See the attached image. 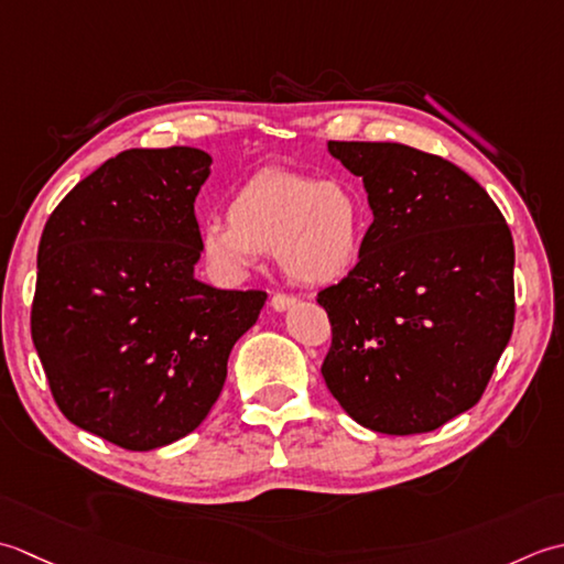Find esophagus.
Instances as JSON below:
<instances>
[{
  "label": "esophagus",
  "mask_w": 564,
  "mask_h": 564,
  "mask_svg": "<svg viewBox=\"0 0 564 564\" xmlns=\"http://www.w3.org/2000/svg\"><path fill=\"white\" fill-rule=\"evenodd\" d=\"M294 304H296V299L290 294H274L270 299V306L274 308V312H286V308H292Z\"/></svg>",
  "instance_id": "esophagus-1"
}]
</instances>
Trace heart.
<instances>
[{
  "instance_id": "1",
  "label": "heart",
  "mask_w": 564,
  "mask_h": 564,
  "mask_svg": "<svg viewBox=\"0 0 564 564\" xmlns=\"http://www.w3.org/2000/svg\"><path fill=\"white\" fill-rule=\"evenodd\" d=\"M228 220L209 218L202 226V252L234 280L250 270L256 252H274L290 280L330 284L346 278L362 250V204L336 180L262 170L236 192Z\"/></svg>"
}]
</instances>
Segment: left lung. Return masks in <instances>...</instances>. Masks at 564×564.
Listing matches in <instances>:
<instances>
[{"instance_id": "1", "label": "left lung", "mask_w": 564, "mask_h": 564, "mask_svg": "<svg viewBox=\"0 0 564 564\" xmlns=\"http://www.w3.org/2000/svg\"><path fill=\"white\" fill-rule=\"evenodd\" d=\"M328 153L362 177L375 221L358 265L318 294L333 328L321 375L365 429L435 431L477 404L509 346L511 231L438 155L360 141H328Z\"/></svg>"}]
</instances>
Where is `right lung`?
I'll return each instance as SVG.
<instances>
[{
  "label": "right lung",
  "instance_id": "add662e5",
  "mask_svg": "<svg viewBox=\"0 0 564 564\" xmlns=\"http://www.w3.org/2000/svg\"><path fill=\"white\" fill-rule=\"evenodd\" d=\"M212 155L123 151L55 206L39 243L31 338L55 404L126 451L185 438L216 404L265 292L197 280L194 199Z\"/></svg>",
  "mask_w": 564,
  "mask_h": 564
}]
</instances>
